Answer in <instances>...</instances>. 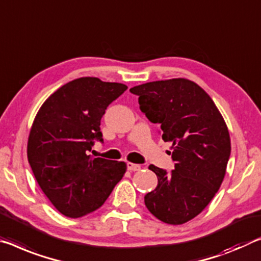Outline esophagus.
<instances>
[{"instance_id": "1", "label": "esophagus", "mask_w": 261, "mask_h": 261, "mask_svg": "<svg viewBox=\"0 0 261 261\" xmlns=\"http://www.w3.org/2000/svg\"><path fill=\"white\" fill-rule=\"evenodd\" d=\"M126 166H127V169H129V171H131V172H136V171H139V169H140V165H137V164L127 163Z\"/></svg>"}]
</instances>
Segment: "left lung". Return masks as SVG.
I'll return each mask as SVG.
<instances>
[{
    "mask_svg": "<svg viewBox=\"0 0 261 261\" xmlns=\"http://www.w3.org/2000/svg\"><path fill=\"white\" fill-rule=\"evenodd\" d=\"M140 110L160 124L164 142L172 143L174 169L150 165L158 186L144 201L161 222L180 225L202 213L220 189L231 153L224 118L212 97L188 79H169L136 86Z\"/></svg>",
    "mask_w": 261,
    "mask_h": 261,
    "instance_id": "left-lung-1",
    "label": "left lung"
}]
</instances>
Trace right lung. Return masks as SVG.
Returning <instances> with one entry per match:
<instances>
[{
    "instance_id": "add662e5",
    "label": "right lung",
    "mask_w": 261,
    "mask_h": 261,
    "mask_svg": "<svg viewBox=\"0 0 261 261\" xmlns=\"http://www.w3.org/2000/svg\"><path fill=\"white\" fill-rule=\"evenodd\" d=\"M127 87L98 77H79L56 90L40 107L28 139V160L39 187L58 212L71 218L105 203L126 172L124 161L92 158L103 142L101 118Z\"/></svg>"
}]
</instances>
